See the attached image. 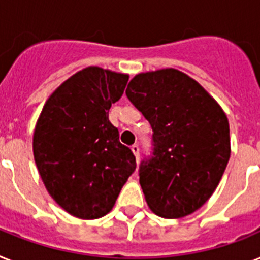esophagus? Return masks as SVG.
Masks as SVG:
<instances>
[{"label":"esophagus","mask_w":260,"mask_h":260,"mask_svg":"<svg viewBox=\"0 0 260 260\" xmlns=\"http://www.w3.org/2000/svg\"><path fill=\"white\" fill-rule=\"evenodd\" d=\"M132 151H133V154L135 155V159H137V162H138L139 160V146L137 145V143L132 146Z\"/></svg>","instance_id":"34e87169"}]
</instances>
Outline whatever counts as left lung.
Wrapping results in <instances>:
<instances>
[{
  "label": "left lung",
  "instance_id": "8db88e82",
  "mask_svg": "<svg viewBox=\"0 0 260 260\" xmlns=\"http://www.w3.org/2000/svg\"><path fill=\"white\" fill-rule=\"evenodd\" d=\"M126 95L153 128V153L139 166L146 202L164 218L190 215L215 191L230 159L224 111L175 69L135 76Z\"/></svg>",
  "mask_w": 260,
  "mask_h": 260
}]
</instances>
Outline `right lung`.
<instances>
[{"mask_svg":"<svg viewBox=\"0 0 260 260\" xmlns=\"http://www.w3.org/2000/svg\"><path fill=\"white\" fill-rule=\"evenodd\" d=\"M127 81V74L90 66L66 79L41 111L34 160L50 197L70 215H106L137 167L109 121Z\"/></svg>","mask_w":260,"mask_h":260,"instance_id":"obj_1","label":"right lung"}]
</instances>
